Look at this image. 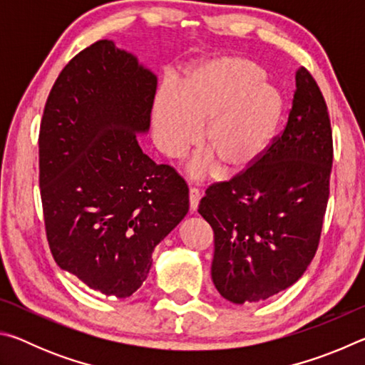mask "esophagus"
<instances>
[{
    "mask_svg": "<svg viewBox=\"0 0 365 365\" xmlns=\"http://www.w3.org/2000/svg\"><path fill=\"white\" fill-rule=\"evenodd\" d=\"M201 200V193L197 188H190V209L191 212H195L197 209V205H200Z\"/></svg>",
    "mask_w": 365,
    "mask_h": 365,
    "instance_id": "34e87169",
    "label": "esophagus"
}]
</instances>
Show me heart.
Segmentation results:
<instances>
[{
    "label": "heart",
    "instance_id": "heart-1",
    "mask_svg": "<svg viewBox=\"0 0 365 365\" xmlns=\"http://www.w3.org/2000/svg\"><path fill=\"white\" fill-rule=\"evenodd\" d=\"M285 113V98L264 78L261 67L238 56L206 58L191 66L178 86H159L153 101V135L165 156L193 148L202 130L209 156L197 170L212 168L242 175L269 153Z\"/></svg>",
    "mask_w": 365,
    "mask_h": 365
}]
</instances>
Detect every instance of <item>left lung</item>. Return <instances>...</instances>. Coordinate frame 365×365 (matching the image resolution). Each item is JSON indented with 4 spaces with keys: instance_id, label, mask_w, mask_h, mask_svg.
<instances>
[{
    "instance_id": "8db88e82",
    "label": "left lung",
    "mask_w": 365,
    "mask_h": 365,
    "mask_svg": "<svg viewBox=\"0 0 365 365\" xmlns=\"http://www.w3.org/2000/svg\"><path fill=\"white\" fill-rule=\"evenodd\" d=\"M331 163L322 91L299 67L285 130L251 170L211 185L197 209L214 230L211 275L227 301H264L301 279L319 246Z\"/></svg>"
}]
</instances>
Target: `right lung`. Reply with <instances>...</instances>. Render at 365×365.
Returning <instances> with one entry per match:
<instances>
[{
  "mask_svg": "<svg viewBox=\"0 0 365 365\" xmlns=\"http://www.w3.org/2000/svg\"><path fill=\"white\" fill-rule=\"evenodd\" d=\"M158 78L114 41L80 51L59 73L40 127L46 238L61 269L95 292L128 298L153 251L190 207L177 172L141 151Z\"/></svg>",
  "mask_w": 365,
  "mask_h": 365,
  "instance_id": "add662e5",
  "label": "right lung"
}]
</instances>
